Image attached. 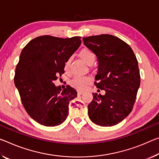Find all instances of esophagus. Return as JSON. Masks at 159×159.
I'll use <instances>...</instances> for the list:
<instances>
[{"mask_svg":"<svg viewBox=\"0 0 159 159\" xmlns=\"http://www.w3.org/2000/svg\"><path fill=\"white\" fill-rule=\"evenodd\" d=\"M84 93V91H80V90H79V91H78V95H83Z\"/></svg>","mask_w":159,"mask_h":159,"instance_id":"esophagus-1","label":"esophagus"}]
</instances>
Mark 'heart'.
I'll return each instance as SVG.
<instances>
[{"label": "heart", "mask_w": 159, "mask_h": 159, "mask_svg": "<svg viewBox=\"0 0 159 159\" xmlns=\"http://www.w3.org/2000/svg\"><path fill=\"white\" fill-rule=\"evenodd\" d=\"M79 56L88 65L93 64L95 60V54H94V52L90 49H88V48H84V49L80 50ZM70 60H71V59L69 57L64 61V69L65 70H69ZM90 81H91V79L88 76H75L70 80V84L74 89L81 90L85 89L87 85L89 84Z\"/></svg>", "instance_id": "obj_1"}]
</instances>
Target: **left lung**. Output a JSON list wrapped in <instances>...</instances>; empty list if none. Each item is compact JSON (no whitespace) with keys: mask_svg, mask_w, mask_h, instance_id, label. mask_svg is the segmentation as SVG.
Returning <instances> with one entry per match:
<instances>
[{"mask_svg":"<svg viewBox=\"0 0 159 159\" xmlns=\"http://www.w3.org/2000/svg\"><path fill=\"white\" fill-rule=\"evenodd\" d=\"M83 41L98 57L95 84L105 91L104 95L93 93L89 118L98 125L114 126L129 115L134 105L140 85L137 59L129 45L113 35L84 37Z\"/></svg>","mask_w":159,"mask_h":159,"instance_id":"left-lung-1","label":"left lung"}]
</instances>
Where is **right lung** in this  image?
<instances>
[{"label":"right lung","mask_w":159,"mask_h":159,"mask_svg":"<svg viewBox=\"0 0 159 159\" xmlns=\"http://www.w3.org/2000/svg\"><path fill=\"white\" fill-rule=\"evenodd\" d=\"M80 38L43 35L32 39L21 52L15 85L25 110L40 125H61L69 115V102L77 97L70 85L61 90L53 81L64 73V61L79 47Z\"/></svg>","instance_id":"obj_1"}]
</instances>
